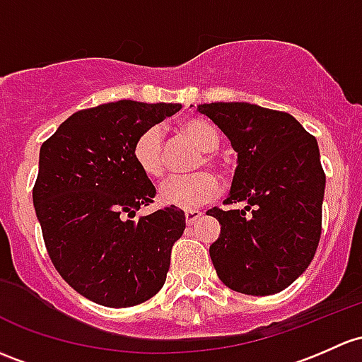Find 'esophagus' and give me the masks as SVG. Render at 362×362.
Returning a JSON list of instances; mask_svg holds the SVG:
<instances>
[{
	"mask_svg": "<svg viewBox=\"0 0 362 362\" xmlns=\"http://www.w3.org/2000/svg\"><path fill=\"white\" fill-rule=\"evenodd\" d=\"M201 218H203V213L201 211H197V210L185 211V222H187V226H194V223Z\"/></svg>",
	"mask_w": 362,
	"mask_h": 362,
	"instance_id": "1",
	"label": "esophagus"
}]
</instances>
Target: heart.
Here are the masks:
<instances>
[{
    "label": "heart",
    "mask_w": 362,
    "mask_h": 362,
    "mask_svg": "<svg viewBox=\"0 0 362 362\" xmlns=\"http://www.w3.org/2000/svg\"><path fill=\"white\" fill-rule=\"evenodd\" d=\"M178 133L187 142L204 152V163L210 166L216 165V158L210 152L220 146L218 132L210 121L203 117H189L178 124ZM133 158L139 168L151 178H163L166 175V152L163 147L161 132L158 128H149L136 139L133 147ZM203 168V161L197 165ZM220 192L218 180L211 173H197L187 178H173L159 189V201L166 206L194 210L210 203Z\"/></svg>",
    "instance_id": "heart-1"
}]
</instances>
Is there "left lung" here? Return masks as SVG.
Wrapping results in <instances>:
<instances>
[{
    "mask_svg": "<svg viewBox=\"0 0 362 362\" xmlns=\"http://www.w3.org/2000/svg\"><path fill=\"white\" fill-rule=\"evenodd\" d=\"M238 152L227 204L210 257L220 281L245 295L283 291L314 258L321 238L326 177L317 140L288 112L248 102L197 105Z\"/></svg>",
    "mask_w": 362,
    "mask_h": 362,
    "instance_id": "obj_1",
    "label": "left lung"
}]
</instances>
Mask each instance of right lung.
Here are the masks:
<instances>
[{
	"mask_svg": "<svg viewBox=\"0 0 362 362\" xmlns=\"http://www.w3.org/2000/svg\"><path fill=\"white\" fill-rule=\"evenodd\" d=\"M180 107L109 102L74 112L41 146L33 203L45 245L66 283L91 302L139 305L165 284L184 211L127 216L156 196L133 158L136 139Z\"/></svg>",
	"mask_w": 362,
	"mask_h": 362,
	"instance_id": "1",
	"label": "right lung"
}]
</instances>
